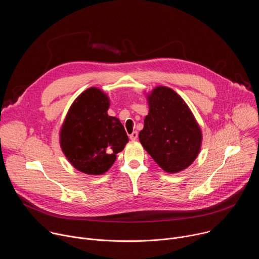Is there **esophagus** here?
Masks as SVG:
<instances>
[{"label": "esophagus", "mask_w": 259, "mask_h": 259, "mask_svg": "<svg viewBox=\"0 0 259 259\" xmlns=\"http://www.w3.org/2000/svg\"><path fill=\"white\" fill-rule=\"evenodd\" d=\"M137 137H138V133H137L136 131L132 132V133L129 135V138H130L131 140H136V139H137Z\"/></svg>", "instance_id": "esophagus-1"}]
</instances>
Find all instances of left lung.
I'll list each match as a JSON object with an SVG mask.
<instances>
[{
	"label": "left lung",
	"instance_id": "obj_1",
	"mask_svg": "<svg viewBox=\"0 0 259 259\" xmlns=\"http://www.w3.org/2000/svg\"><path fill=\"white\" fill-rule=\"evenodd\" d=\"M149 115L139 141L167 173L190 167L200 154L203 133L188 103L173 89L157 86L145 93Z\"/></svg>",
	"mask_w": 259,
	"mask_h": 259
}]
</instances>
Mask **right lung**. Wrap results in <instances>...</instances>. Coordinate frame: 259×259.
<instances>
[{
    "label": "right lung",
    "instance_id": "obj_1",
    "mask_svg": "<svg viewBox=\"0 0 259 259\" xmlns=\"http://www.w3.org/2000/svg\"><path fill=\"white\" fill-rule=\"evenodd\" d=\"M109 104L101 89H86L69 106L59 130V144L67 161L88 175L108 171L128 142L120 120L107 115Z\"/></svg>",
    "mask_w": 259,
    "mask_h": 259
}]
</instances>
